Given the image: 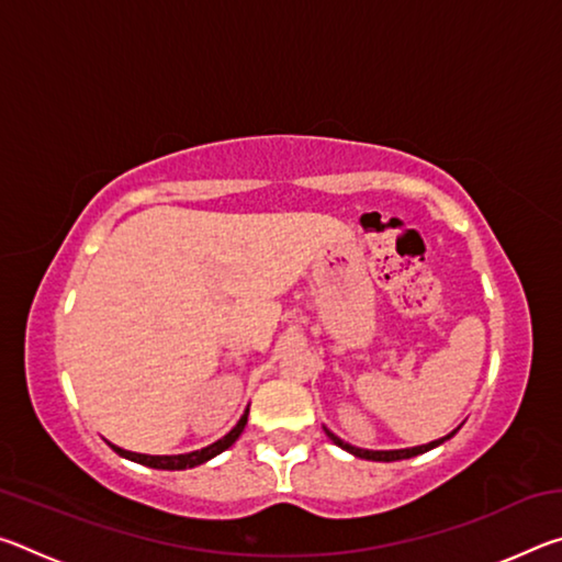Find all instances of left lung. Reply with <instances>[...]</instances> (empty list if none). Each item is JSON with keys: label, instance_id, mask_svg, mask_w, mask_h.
<instances>
[{"label": "left lung", "instance_id": "1", "mask_svg": "<svg viewBox=\"0 0 562 562\" xmlns=\"http://www.w3.org/2000/svg\"><path fill=\"white\" fill-rule=\"evenodd\" d=\"M322 429H325V434L329 436L331 441H335L339 449H345V451H349L351 456H357V459H367V461H402V459H412V456H418V453H426V451H431V449H436V446H441L443 441H449L451 436L459 431V429H453L451 434H446V436H441V439H436V441H431V443H422V446H412V449H392V451H372V449H359V446H351V443H347V441H341L337 434H331L327 426H322Z\"/></svg>", "mask_w": 562, "mask_h": 562}]
</instances>
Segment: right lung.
I'll return each mask as SVG.
<instances>
[{
	"label": "right lung",
	"mask_w": 562,
	"mask_h": 562,
	"mask_svg": "<svg viewBox=\"0 0 562 562\" xmlns=\"http://www.w3.org/2000/svg\"><path fill=\"white\" fill-rule=\"evenodd\" d=\"M247 414H250V406L245 408L240 422H237L231 431H227L223 439H217L215 443L205 446V449L201 451H190V453H176V456H148V453H136V451H126L121 449V446L106 441L113 451H116L119 456H123V459L128 461H136L140 465H148V469H158V471H186V469H195V465H201L205 461L215 459L217 453H223L225 449H231V446L240 439V434L245 429L247 424Z\"/></svg>",
	"instance_id": "1"
}]
</instances>
